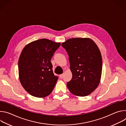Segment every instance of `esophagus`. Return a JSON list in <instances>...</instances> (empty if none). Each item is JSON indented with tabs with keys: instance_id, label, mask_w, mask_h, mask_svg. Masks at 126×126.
<instances>
[{
	"instance_id": "34e87169",
	"label": "esophagus",
	"mask_w": 126,
	"mask_h": 126,
	"mask_svg": "<svg viewBox=\"0 0 126 126\" xmlns=\"http://www.w3.org/2000/svg\"><path fill=\"white\" fill-rule=\"evenodd\" d=\"M63 76H64V74H61V75H60L59 77H60V78L61 79H62V78H63Z\"/></svg>"
}]
</instances>
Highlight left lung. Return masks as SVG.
I'll list each match as a JSON object with an SVG mask.
<instances>
[{"label": "left lung", "instance_id": "8db88e82", "mask_svg": "<svg viewBox=\"0 0 126 126\" xmlns=\"http://www.w3.org/2000/svg\"><path fill=\"white\" fill-rule=\"evenodd\" d=\"M69 55L72 78L67 86L73 95L84 97L98 86L102 74V59L99 48L89 38H73L61 44Z\"/></svg>", "mask_w": 126, "mask_h": 126}]
</instances>
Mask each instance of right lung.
<instances>
[{
	"mask_svg": "<svg viewBox=\"0 0 126 126\" xmlns=\"http://www.w3.org/2000/svg\"><path fill=\"white\" fill-rule=\"evenodd\" d=\"M60 44L40 39L28 44L22 50L18 61L19 78L31 95L44 98L53 91L58 77L53 73L51 59Z\"/></svg>",
	"mask_w": 126,
	"mask_h": 126,
	"instance_id": "obj_1",
	"label": "right lung"
}]
</instances>
